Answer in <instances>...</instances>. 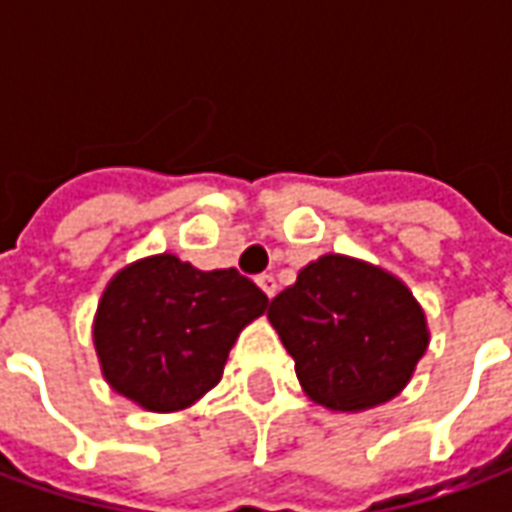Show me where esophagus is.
Instances as JSON below:
<instances>
[{
    "instance_id": "1",
    "label": "esophagus",
    "mask_w": 512,
    "mask_h": 512,
    "mask_svg": "<svg viewBox=\"0 0 512 512\" xmlns=\"http://www.w3.org/2000/svg\"><path fill=\"white\" fill-rule=\"evenodd\" d=\"M257 285H260V291L266 293L268 299H271V296L277 293V280H274L271 274H260V277H257Z\"/></svg>"
}]
</instances>
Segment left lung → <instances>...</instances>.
<instances>
[{"instance_id": "obj_1", "label": "left lung", "mask_w": 512, "mask_h": 512, "mask_svg": "<svg viewBox=\"0 0 512 512\" xmlns=\"http://www.w3.org/2000/svg\"><path fill=\"white\" fill-rule=\"evenodd\" d=\"M268 318L307 396L330 410H366L402 391L427 352V321L382 268L324 255L280 291Z\"/></svg>"}]
</instances>
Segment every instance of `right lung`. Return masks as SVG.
<instances>
[{
  "mask_svg": "<svg viewBox=\"0 0 512 512\" xmlns=\"http://www.w3.org/2000/svg\"><path fill=\"white\" fill-rule=\"evenodd\" d=\"M268 296L235 268L146 257L107 285L94 324L107 382L149 410H180L224 374L238 332Z\"/></svg>",
  "mask_w": 512,
  "mask_h": 512,
  "instance_id": "right-lung-1",
  "label": "right lung"
}]
</instances>
